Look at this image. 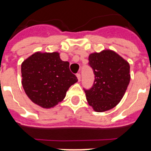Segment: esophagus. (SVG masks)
I'll return each mask as SVG.
<instances>
[{
  "label": "esophagus",
  "instance_id": "34e87169",
  "mask_svg": "<svg viewBox=\"0 0 151 151\" xmlns=\"http://www.w3.org/2000/svg\"><path fill=\"white\" fill-rule=\"evenodd\" d=\"M76 76H77V78H78V82H80V81H81V74H80V73H77Z\"/></svg>",
  "mask_w": 151,
  "mask_h": 151
}]
</instances>
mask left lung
Here are the masks:
<instances>
[{
  "label": "left lung",
  "instance_id": "obj_1",
  "mask_svg": "<svg viewBox=\"0 0 151 151\" xmlns=\"http://www.w3.org/2000/svg\"><path fill=\"white\" fill-rule=\"evenodd\" d=\"M95 79L85 90L88 104L96 112L111 110L120 102L130 82V66L121 56L111 50L92 53L88 57Z\"/></svg>",
  "mask_w": 151,
  "mask_h": 151
}]
</instances>
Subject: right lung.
Listing matches in <instances>:
<instances>
[{"instance_id":"obj_1","label":"right lung","mask_w":151,"mask_h":151,"mask_svg":"<svg viewBox=\"0 0 151 151\" xmlns=\"http://www.w3.org/2000/svg\"><path fill=\"white\" fill-rule=\"evenodd\" d=\"M22 85L34 104L51 108L66 97V91L78 79L63 61L58 52H36L22 63Z\"/></svg>"}]
</instances>
